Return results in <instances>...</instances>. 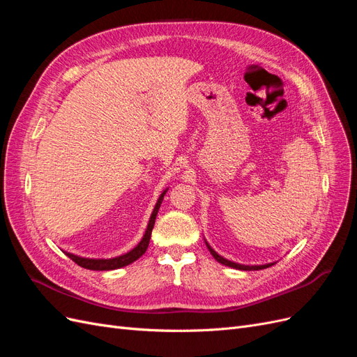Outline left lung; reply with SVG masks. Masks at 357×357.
<instances>
[{"mask_svg": "<svg viewBox=\"0 0 357 357\" xmlns=\"http://www.w3.org/2000/svg\"><path fill=\"white\" fill-rule=\"evenodd\" d=\"M205 244H207L208 250H210V253L213 255V257L215 259V261L220 262L222 265H226V266H231V268H235V269H241V271H257V269H265L268 266H273L274 265V264H265V265H241V264H235V262L228 261V259H225L223 256L215 253L207 241H205Z\"/></svg>", "mask_w": 357, "mask_h": 357, "instance_id": "8db88e82", "label": "left lung"}]
</instances>
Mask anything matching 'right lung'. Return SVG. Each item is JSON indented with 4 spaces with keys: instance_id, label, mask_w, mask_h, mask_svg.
<instances>
[{
    "instance_id": "add662e5",
    "label": "right lung",
    "mask_w": 357,
    "mask_h": 357,
    "mask_svg": "<svg viewBox=\"0 0 357 357\" xmlns=\"http://www.w3.org/2000/svg\"><path fill=\"white\" fill-rule=\"evenodd\" d=\"M168 190V189H167ZM167 190H164L160 193V197L155 205L153 208V213L152 215H150V220H149V225H147V229L143 235L142 241H139L131 252H128L122 256H117V257H112V259H89V257H80V256H75L73 253H66L71 261H74L75 264H77L79 266L82 268H86V269H92V271H110V269H117V268H122V266H126L129 264H132L134 261H137L138 257H142L147 247H149V243H150V235H152V229L155 226V220H156V215H158V211H159V207L162 204V199H164V195L167 193Z\"/></svg>"
}]
</instances>
